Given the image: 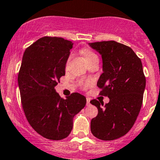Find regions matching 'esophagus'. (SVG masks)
<instances>
[{"mask_svg": "<svg viewBox=\"0 0 160 160\" xmlns=\"http://www.w3.org/2000/svg\"><path fill=\"white\" fill-rule=\"evenodd\" d=\"M86 105H90V98H86Z\"/></svg>", "mask_w": 160, "mask_h": 160, "instance_id": "obj_1", "label": "esophagus"}]
</instances>
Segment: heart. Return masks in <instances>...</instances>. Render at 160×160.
<instances>
[{
  "label": "heart",
  "instance_id": "1",
  "mask_svg": "<svg viewBox=\"0 0 160 160\" xmlns=\"http://www.w3.org/2000/svg\"><path fill=\"white\" fill-rule=\"evenodd\" d=\"M81 53H82V55L84 56V58H85L87 63H89L90 62L95 60V59H98V56H97L96 54L94 53V52H92V50H90V49H87V48L82 49V50L81 51ZM90 84L91 83H90V82H88V81L80 82L81 86H82L83 88H88V87H89Z\"/></svg>",
  "mask_w": 160,
  "mask_h": 160
}]
</instances>
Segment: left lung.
Instances as JSON below:
<instances>
[{
  "label": "left lung",
  "mask_w": 160,
  "mask_h": 160,
  "mask_svg": "<svg viewBox=\"0 0 160 160\" xmlns=\"http://www.w3.org/2000/svg\"><path fill=\"white\" fill-rule=\"evenodd\" d=\"M89 45L102 58L103 73L97 82L99 95L109 98L105 105L90 101L98 111L91 121V132L102 140H114L131 129L141 109L146 87L142 65L131 48L115 41Z\"/></svg>",
  "instance_id": "8db88e82"
}]
</instances>
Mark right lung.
Here are the masks:
<instances>
[{
  "mask_svg": "<svg viewBox=\"0 0 160 160\" xmlns=\"http://www.w3.org/2000/svg\"><path fill=\"white\" fill-rule=\"evenodd\" d=\"M73 43L63 38L44 36L28 47L18 72L21 105L29 124L51 140L68 137L73 117L86 104V98L73 92L61 98L55 87L65 75V65Z\"/></svg>",
  "mask_w": 160,
  "mask_h": 160,
  "instance_id": "right-lung-1",
  "label": "right lung"
}]
</instances>
